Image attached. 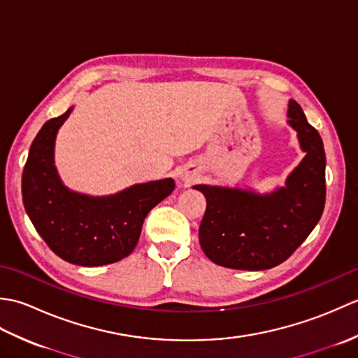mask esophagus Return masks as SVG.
I'll list each match as a JSON object with an SVG mask.
<instances>
[{
  "instance_id": "esophagus-1",
  "label": "esophagus",
  "mask_w": 358,
  "mask_h": 358,
  "mask_svg": "<svg viewBox=\"0 0 358 358\" xmlns=\"http://www.w3.org/2000/svg\"><path fill=\"white\" fill-rule=\"evenodd\" d=\"M180 178L183 180L186 185H189V183H192V181L196 178V173L195 172H183V173H181Z\"/></svg>"
}]
</instances>
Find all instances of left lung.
Returning <instances> with one entry per match:
<instances>
[{
    "mask_svg": "<svg viewBox=\"0 0 358 358\" xmlns=\"http://www.w3.org/2000/svg\"><path fill=\"white\" fill-rule=\"evenodd\" d=\"M287 117L306 155L287 175L285 186L268 194L192 186L206 196L199 238L203 252L215 264L243 271L271 269L292 255L323 214L326 155L322 136L294 100H289Z\"/></svg>",
    "mask_w": 358,
    "mask_h": 358,
    "instance_id": "left-lung-1",
    "label": "left lung"
}]
</instances>
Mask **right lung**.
<instances>
[{
  "mask_svg": "<svg viewBox=\"0 0 358 358\" xmlns=\"http://www.w3.org/2000/svg\"><path fill=\"white\" fill-rule=\"evenodd\" d=\"M72 110L45 121L35 136L22 171V201L53 252L64 262L94 268L132 252L144 218L172 194L175 181H148L103 196L71 191L55 167V140Z\"/></svg>",
  "mask_w": 358,
  "mask_h": 358,
  "instance_id": "1",
  "label": "right lung"
}]
</instances>
